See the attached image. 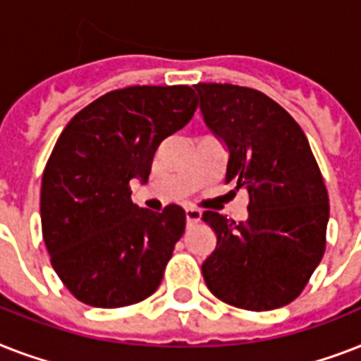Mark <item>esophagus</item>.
Listing matches in <instances>:
<instances>
[{"label":"esophagus","mask_w":361,"mask_h":361,"mask_svg":"<svg viewBox=\"0 0 361 361\" xmlns=\"http://www.w3.org/2000/svg\"><path fill=\"white\" fill-rule=\"evenodd\" d=\"M202 217V212L197 208H187L185 209V219H187V226H192L197 225L198 221Z\"/></svg>","instance_id":"obj_1"}]
</instances>
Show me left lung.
Instances as JSON below:
<instances>
[{"label": "left lung", "instance_id": "obj_1", "mask_svg": "<svg viewBox=\"0 0 361 361\" xmlns=\"http://www.w3.org/2000/svg\"><path fill=\"white\" fill-rule=\"evenodd\" d=\"M195 90L208 129L228 149L225 181L249 195L241 223L202 214L217 236L202 264L204 281L234 307H283L302 294L326 249L330 204L307 136L257 90L232 84Z\"/></svg>", "mask_w": 361, "mask_h": 361}]
</instances>
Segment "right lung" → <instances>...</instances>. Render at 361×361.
<instances>
[{
  "label": "right lung",
  "mask_w": 361,
  "mask_h": 361,
  "mask_svg": "<svg viewBox=\"0 0 361 361\" xmlns=\"http://www.w3.org/2000/svg\"><path fill=\"white\" fill-rule=\"evenodd\" d=\"M197 110L189 86H130L110 92L67 123L41 183L42 238L69 292L92 307H125L157 290L185 212L163 214L130 200L153 155Z\"/></svg>",
  "instance_id": "add662e5"
}]
</instances>
